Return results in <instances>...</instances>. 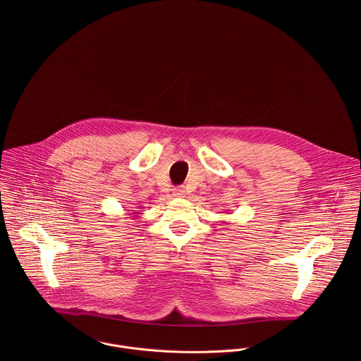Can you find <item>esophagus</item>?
I'll list each match as a JSON object with an SVG mask.
<instances>
[{
    "mask_svg": "<svg viewBox=\"0 0 361 361\" xmlns=\"http://www.w3.org/2000/svg\"><path fill=\"white\" fill-rule=\"evenodd\" d=\"M172 195H173L175 197H178V199H182V197H185V196H186V189H185L183 186H180V188H175V189H173V192H172Z\"/></svg>",
    "mask_w": 361,
    "mask_h": 361,
    "instance_id": "34e87169",
    "label": "esophagus"
}]
</instances>
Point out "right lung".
<instances>
[{
  "label": "right lung",
  "mask_w": 361,
  "mask_h": 361,
  "mask_svg": "<svg viewBox=\"0 0 361 361\" xmlns=\"http://www.w3.org/2000/svg\"><path fill=\"white\" fill-rule=\"evenodd\" d=\"M132 211H135V209H132ZM133 214H135V215H140L142 212H133Z\"/></svg>",
  "instance_id": "1"
}]
</instances>
